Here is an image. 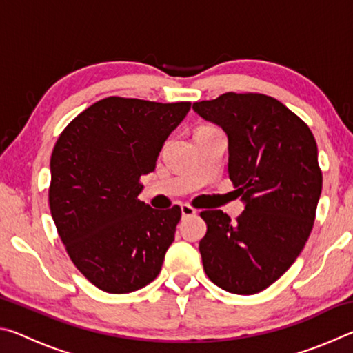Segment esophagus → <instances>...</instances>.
I'll return each mask as SVG.
<instances>
[{
	"label": "esophagus",
	"mask_w": 353,
	"mask_h": 353,
	"mask_svg": "<svg viewBox=\"0 0 353 353\" xmlns=\"http://www.w3.org/2000/svg\"><path fill=\"white\" fill-rule=\"evenodd\" d=\"M181 212H182V216L183 218H188V216H194L196 214V208H193L188 204H182L181 205Z\"/></svg>",
	"instance_id": "obj_1"
}]
</instances>
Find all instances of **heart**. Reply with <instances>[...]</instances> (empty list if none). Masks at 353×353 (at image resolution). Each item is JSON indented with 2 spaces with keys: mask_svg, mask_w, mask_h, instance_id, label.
I'll return each instance as SVG.
<instances>
[{
  "mask_svg": "<svg viewBox=\"0 0 353 353\" xmlns=\"http://www.w3.org/2000/svg\"><path fill=\"white\" fill-rule=\"evenodd\" d=\"M204 129H212V128H201L199 130H204Z\"/></svg>",
  "mask_w": 353,
  "mask_h": 353,
  "instance_id": "obj_1",
  "label": "heart"
}]
</instances>
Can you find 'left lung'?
I'll return each instance as SVG.
<instances>
[{
  "label": "left lung",
  "mask_w": 353,
  "mask_h": 353,
  "mask_svg": "<svg viewBox=\"0 0 353 353\" xmlns=\"http://www.w3.org/2000/svg\"><path fill=\"white\" fill-rule=\"evenodd\" d=\"M229 139V177L244 212H201L204 271L234 294H255L288 271L312 234L322 190L318 146L305 123L276 98L224 93L193 104Z\"/></svg>",
  "instance_id": "obj_1"
}]
</instances>
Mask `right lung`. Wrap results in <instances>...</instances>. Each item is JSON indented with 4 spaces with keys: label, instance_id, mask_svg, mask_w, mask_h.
<instances>
[{
    "label": "right lung",
    "instance_id": "add662e5",
    "mask_svg": "<svg viewBox=\"0 0 353 353\" xmlns=\"http://www.w3.org/2000/svg\"><path fill=\"white\" fill-rule=\"evenodd\" d=\"M191 103L109 97L71 121L51 154L50 208L71 261L112 294L159 276L181 207L154 210L139 199L165 140Z\"/></svg>",
    "mask_w": 353,
    "mask_h": 353
}]
</instances>
